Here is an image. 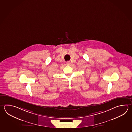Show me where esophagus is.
<instances>
[{
  "label": "esophagus",
  "mask_w": 132,
  "mask_h": 132,
  "mask_svg": "<svg viewBox=\"0 0 132 132\" xmlns=\"http://www.w3.org/2000/svg\"><path fill=\"white\" fill-rule=\"evenodd\" d=\"M66 64H67V65H70V61H68V62H66Z\"/></svg>",
  "instance_id": "1"
}]
</instances>
